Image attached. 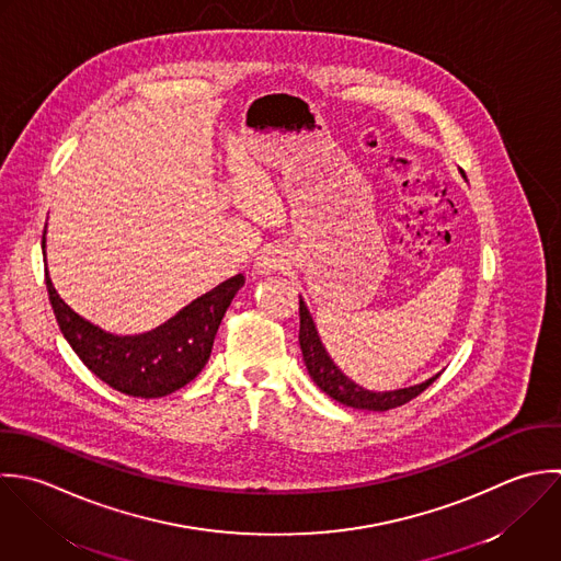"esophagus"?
<instances>
[{"instance_id":"esophagus-1","label":"esophagus","mask_w":561,"mask_h":561,"mask_svg":"<svg viewBox=\"0 0 561 561\" xmlns=\"http://www.w3.org/2000/svg\"><path fill=\"white\" fill-rule=\"evenodd\" d=\"M286 253H284V249L282 247H275V244H268V247H264L260 253H257V257H255V264H253V268H255V275H271V273H275V271H282L284 266H286Z\"/></svg>"}]
</instances>
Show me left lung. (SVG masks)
<instances>
[{
    "label": "left lung",
    "mask_w": 561,
    "mask_h": 561,
    "mask_svg": "<svg viewBox=\"0 0 561 561\" xmlns=\"http://www.w3.org/2000/svg\"><path fill=\"white\" fill-rule=\"evenodd\" d=\"M299 345H301V354H304V363L306 369L310 374V378L314 380V385L330 396L332 400L352 407V409H363V411H389L396 407H402L407 402H411L413 398H417L424 389H428L437 378H428L422 385H413V387H404V389H396V391H369L360 385H356L352 378H347L339 365L330 358L317 325L312 321V314L306 306V301L299 295Z\"/></svg>",
    "instance_id": "8db88e82"
}]
</instances>
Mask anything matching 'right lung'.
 Wrapping results in <instances>:
<instances>
[{
    "instance_id": "right-lung-1",
    "label": "right lung",
    "mask_w": 561,
    "mask_h": 561,
    "mask_svg": "<svg viewBox=\"0 0 561 561\" xmlns=\"http://www.w3.org/2000/svg\"><path fill=\"white\" fill-rule=\"evenodd\" d=\"M45 284L58 328L87 369L119 393L148 400L174 393L201 374L209 360L218 325L244 286V275L218 284L159 328L126 336L106 332L73 312L58 297L47 268Z\"/></svg>"
}]
</instances>
